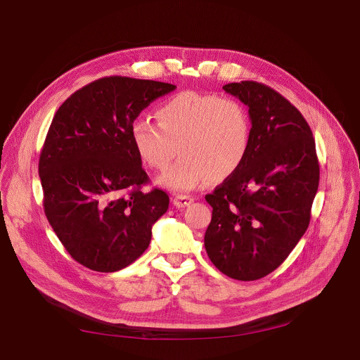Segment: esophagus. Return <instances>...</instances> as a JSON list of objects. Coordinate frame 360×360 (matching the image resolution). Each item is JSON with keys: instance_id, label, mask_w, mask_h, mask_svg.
I'll use <instances>...</instances> for the list:
<instances>
[{"instance_id": "obj_1", "label": "esophagus", "mask_w": 360, "mask_h": 360, "mask_svg": "<svg viewBox=\"0 0 360 360\" xmlns=\"http://www.w3.org/2000/svg\"><path fill=\"white\" fill-rule=\"evenodd\" d=\"M172 202L174 205L179 207V209H184V207H188L193 202V197H189V195H177Z\"/></svg>"}]
</instances>
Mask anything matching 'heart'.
Masks as SVG:
<instances>
[{
	"label": "heart",
	"mask_w": 360,
	"mask_h": 360,
	"mask_svg": "<svg viewBox=\"0 0 360 360\" xmlns=\"http://www.w3.org/2000/svg\"><path fill=\"white\" fill-rule=\"evenodd\" d=\"M156 118H136L130 136L139 158L156 171L169 167L179 146L181 158L159 180L171 191L189 192L230 177L248 155L250 117L231 97L181 91L158 108Z\"/></svg>",
	"instance_id": "heart-1"
}]
</instances>
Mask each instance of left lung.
Segmentation results:
<instances>
[{
    "label": "left lung",
    "instance_id": "1",
    "mask_svg": "<svg viewBox=\"0 0 360 360\" xmlns=\"http://www.w3.org/2000/svg\"><path fill=\"white\" fill-rule=\"evenodd\" d=\"M222 89L249 108L252 134L240 168L205 195L213 212L204 246L224 275L255 281L308 230L320 165L309 124L284 96L255 81Z\"/></svg>",
    "mask_w": 360,
    "mask_h": 360
}]
</instances>
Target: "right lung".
I'll use <instances>...</instances> for the list:
<instances>
[{
	"label": "right lung",
	"instance_id": "right-lung-1",
	"mask_svg": "<svg viewBox=\"0 0 360 360\" xmlns=\"http://www.w3.org/2000/svg\"><path fill=\"white\" fill-rule=\"evenodd\" d=\"M176 85L106 76L75 91L52 118L39 159L43 209L79 264L117 271L144 254L169 197L150 181L130 127Z\"/></svg>",
	"mask_w": 360,
	"mask_h": 360
}]
</instances>
